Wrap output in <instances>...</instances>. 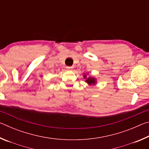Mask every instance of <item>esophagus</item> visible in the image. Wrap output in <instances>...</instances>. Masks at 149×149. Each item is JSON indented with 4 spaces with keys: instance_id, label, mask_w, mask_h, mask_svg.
Returning a JSON list of instances; mask_svg holds the SVG:
<instances>
[{
    "instance_id": "34e87169",
    "label": "esophagus",
    "mask_w": 149,
    "mask_h": 149,
    "mask_svg": "<svg viewBox=\"0 0 149 149\" xmlns=\"http://www.w3.org/2000/svg\"><path fill=\"white\" fill-rule=\"evenodd\" d=\"M73 68L72 66H66V69L68 70H71Z\"/></svg>"
}]
</instances>
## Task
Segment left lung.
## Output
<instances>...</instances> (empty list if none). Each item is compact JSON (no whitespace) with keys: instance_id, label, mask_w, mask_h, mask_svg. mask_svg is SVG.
<instances>
[{"instance_id":"1","label":"left lung","mask_w":149,"mask_h":149,"mask_svg":"<svg viewBox=\"0 0 149 149\" xmlns=\"http://www.w3.org/2000/svg\"><path fill=\"white\" fill-rule=\"evenodd\" d=\"M86 77H87V75H84V78H85H85H86ZM86 82H87V84H89V85H94V84H95V83H96V79H95L94 77H90L87 78Z\"/></svg>"}]
</instances>
